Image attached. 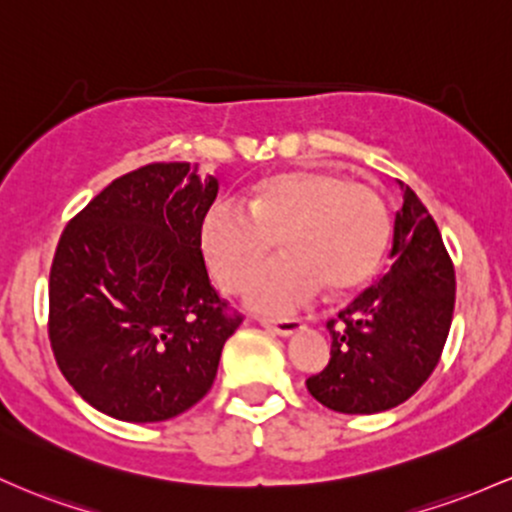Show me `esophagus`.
I'll return each instance as SVG.
<instances>
[{"label":"esophagus","instance_id":"obj_1","mask_svg":"<svg viewBox=\"0 0 512 512\" xmlns=\"http://www.w3.org/2000/svg\"><path fill=\"white\" fill-rule=\"evenodd\" d=\"M263 329H268L271 333H278V336H295L304 329V324L300 319H261Z\"/></svg>","mask_w":512,"mask_h":512}]
</instances>
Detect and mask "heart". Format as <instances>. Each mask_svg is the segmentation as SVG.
Segmentation results:
<instances>
[{
  "instance_id": "obj_1",
  "label": "heart",
  "mask_w": 512,
  "mask_h": 512,
  "mask_svg": "<svg viewBox=\"0 0 512 512\" xmlns=\"http://www.w3.org/2000/svg\"><path fill=\"white\" fill-rule=\"evenodd\" d=\"M389 237V212L380 193L336 171L292 169L254 183L246 210L212 205L200 222V251L215 283L239 292L270 255L284 258L246 287V304L287 314L317 297L355 290L375 273Z\"/></svg>"
}]
</instances>
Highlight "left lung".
Masks as SVG:
<instances>
[{
	"mask_svg": "<svg viewBox=\"0 0 512 512\" xmlns=\"http://www.w3.org/2000/svg\"><path fill=\"white\" fill-rule=\"evenodd\" d=\"M392 266L326 329L331 360L307 389L338 413H380L404 404L433 375L455 312V266L433 215L399 181Z\"/></svg>",
	"mask_w": 512,
	"mask_h": 512,
	"instance_id": "1",
	"label": "left lung"
}]
</instances>
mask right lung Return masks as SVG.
<instances>
[{"label":"right lung","instance_id":"right-lung-1","mask_svg":"<svg viewBox=\"0 0 512 512\" xmlns=\"http://www.w3.org/2000/svg\"><path fill=\"white\" fill-rule=\"evenodd\" d=\"M217 179L159 162L67 222L48 287V336L74 392L118 421L157 423L210 392L241 314L212 287L200 222Z\"/></svg>","mask_w":512,"mask_h":512}]
</instances>
